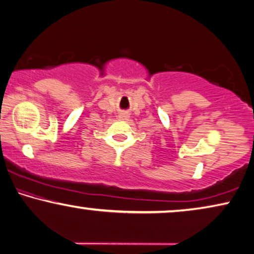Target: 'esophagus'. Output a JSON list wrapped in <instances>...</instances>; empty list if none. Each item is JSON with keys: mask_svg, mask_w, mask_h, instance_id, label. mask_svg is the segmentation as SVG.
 <instances>
[{"mask_svg": "<svg viewBox=\"0 0 254 254\" xmlns=\"http://www.w3.org/2000/svg\"><path fill=\"white\" fill-rule=\"evenodd\" d=\"M119 119L121 120H127L128 119V114L127 112H121L120 115H119Z\"/></svg>", "mask_w": 254, "mask_h": 254, "instance_id": "34e87169", "label": "esophagus"}]
</instances>
